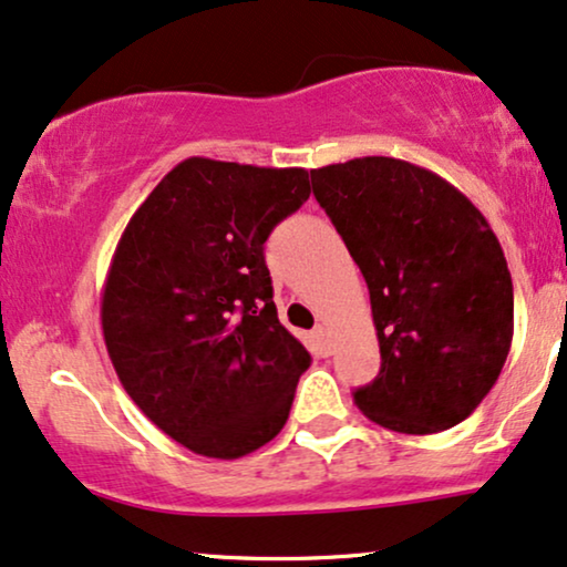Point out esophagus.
<instances>
[{"instance_id":"obj_1","label":"esophagus","mask_w":567,"mask_h":567,"mask_svg":"<svg viewBox=\"0 0 567 567\" xmlns=\"http://www.w3.org/2000/svg\"><path fill=\"white\" fill-rule=\"evenodd\" d=\"M312 337H316L320 352L323 354H331V333H328L326 326H316V331H312Z\"/></svg>"}]
</instances>
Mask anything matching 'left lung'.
<instances>
[{
  "mask_svg": "<svg viewBox=\"0 0 567 567\" xmlns=\"http://www.w3.org/2000/svg\"><path fill=\"white\" fill-rule=\"evenodd\" d=\"M310 176L365 276L381 347L379 375L354 404L421 436L465 421L513 344V278L488 220L450 181L404 159L354 157Z\"/></svg>",
  "mask_w": 567,
  "mask_h": 567,
  "instance_id": "obj_1",
  "label": "left lung"
}]
</instances>
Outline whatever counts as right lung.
<instances>
[{
  "mask_svg": "<svg viewBox=\"0 0 567 567\" xmlns=\"http://www.w3.org/2000/svg\"><path fill=\"white\" fill-rule=\"evenodd\" d=\"M307 197L305 167L188 157L117 241L102 289L107 354L136 408L202 457L236 460L278 436L310 368L262 255Z\"/></svg>",
  "mask_w": 567,
  "mask_h": 567,
  "instance_id": "obj_1",
  "label": "right lung"
}]
</instances>
